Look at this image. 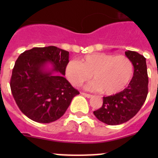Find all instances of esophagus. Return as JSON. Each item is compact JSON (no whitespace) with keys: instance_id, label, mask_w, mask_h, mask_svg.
I'll return each instance as SVG.
<instances>
[{"instance_id":"1","label":"esophagus","mask_w":158,"mask_h":158,"mask_svg":"<svg viewBox=\"0 0 158 158\" xmlns=\"http://www.w3.org/2000/svg\"><path fill=\"white\" fill-rule=\"evenodd\" d=\"M81 94H82L83 96L86 97V98H92V95H90V94H87V93H85V92H81Z\"/></svg>"}]
</instances>
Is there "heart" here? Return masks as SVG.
Segmentation results:
<instances>
[{"instance_id": "heart-1", "label": "heart", "mask_w": 158, "mask_h": 158, "mask_svg": "<svg viewBox=\"0 0 158 158\" xmlns=\"http://www.w3.org/2000/svg\"><path fill=\"white\" fill-rule=\"evenodd\" d=\"M134 73L133 63L123 55L97 52L85 55L79 62L71 60L66 64L65 73L72 85L79 86L92 77L95 80L85 85L92 91H101L110 95L123 90Z\"/></svg>"}]
</instances>
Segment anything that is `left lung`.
I'll return each instance as SVG.
<instances>
[{"label":"left lung","instance_id":"obj_1","mask_svg":"<svg viewBox=\"0 0 158 158\" xmlns=\"http://www.w3.org/2000/svg\"><path fill=\"white\" fill-rule=\"evenodd\" d=\"M125 55L134 66V76L128 87L115 95L103 97L102 106L93 111L98 120L109 125H121L132 118L142 107L148 95L146 59L135 51L127 50Z\"/></svg>","mask_w":158,"mask_h":158}]
</instances>
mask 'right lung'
Wrapping results in <instances>:
<instances>
[{"instance_id":"right-lung-1","label":"right lung","mask_w":158,"mask_h":158,"mask_svg":"<svg viewBox=\"0 0 158 158\" xmlns=\"http://www.w3.org/2000/svg\"><path fill=\"white\" fill-rule=\"evenodd\" d=\"M69 54L53 46L34 47L24 51L16 60L11 92L19 109L31 120L39 123L55 122L79 94L62 76ZM49 62L53 66L51 70L46 68Z\"/></svg>"}]
</instances>
